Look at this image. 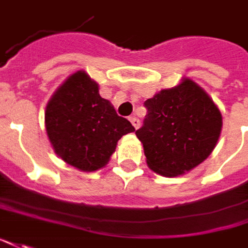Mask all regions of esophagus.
I'll list each match as a JSON object with an SVG mask.
<instances>
[{
  "label": "esophagus",
  "instance_id": "1",
  "mask_svg": "<svg viewBox=\"0 0 248 248\" xmlns=\"http://www.w3.org/2000/svg\"><path fill=\"white\" fill-rule=\"evenodd\" d=\"M129 121L132 123V125L135 127V129H138V128L140 127V121H139V119H136L135 116H132V117L129 119Z\"/></svg>",
  "mask_w": 248,
  "mask_h": 248
}]
</instances>
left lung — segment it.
Here are the masks:
<instances>
[{"instance_id": "obj_1", "label": "left lung", "mask_w": 248, "mask_h": 248, "mask_svg": "<svg viewBox=\"0 0 248 248\" xmlns=\"http://www.w3.org/2000/svg\"><path fill=\"white\" fill-rule=\"evenodd\" d=\"M143 127L135 134L144 148L147 165L165 177H178L199 166L216 147L221 113L192 79L163 89L144 102Z\"/></svg>"}]
</instances>
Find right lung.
<instances>
[{"instance_id":"right-lung-1","label":"right lung","mask_w":248,"mask_h":248,"mask_svg":"<svg viewBox=\"0 0 248 248\" xmlns=\"http://www.w3.org/2000/svg\"><path fill=\"white\" fill-rule=\"evenodd\" d=\"M46 131L59 158L81 171L108 163L123 135L134 125L102 98L98 85L85 71L70 75L46 108Z\"/></svg>"}]
</instances>
